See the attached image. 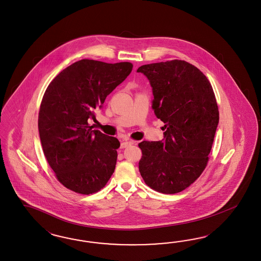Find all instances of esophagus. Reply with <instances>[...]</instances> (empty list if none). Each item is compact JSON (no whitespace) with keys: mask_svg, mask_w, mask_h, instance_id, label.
Wrapping results in <instances>:
<instances>
[{"mask_svg":"<svg viewBox=\"0 0 261 261\" xmlns=\"http://www.w3.org/2000/svg\"><path fill=\"white\" fill-rule=\"evenodd\" d=\"M134 142V141H132V140H125V141L121 142V148H124V147H126L128 145H131Z\"/></svg>","mask_w":261,"mask_h":261,"instance_id":"esophagus-1","label":"esophagus"}]
</instances>
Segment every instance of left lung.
Segmentation results:
<instances>
[{
    "mask_svg": "<svg viewBox=\"0 0 261 261\" xmlns=\"http://www.w3.org/2000/svg\"><path fill=\"white\" fill-rule=\"evenodd\" d=\"M150 81L152 108L164 123L165 139L139 143L144 182L161 193L181 192L204 171L219 121L214 89L205 74L185 60L142 65Z\"/></svg>",
    "mask_w": 261,
    "mask_h": 261,
    "instance_id": "obj_1",
    "label": "left lung"
}]
</instances>
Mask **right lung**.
Wrapping results in <instances>:
<instances>
[{
    "label": "right lung",
    "mask_w": 261,
    "mask_h": 261,
    "mask_svg": "<svg viewBox=\"0 0 261 261\" xmlns=\"http://www.w3.org/2000/svg\"><path fill=\"white\" fill-rule=\"evenodd\" d=\"M133 69L130 62L105 63L82 59L58 73L40 105V140L56 179L68 190L93 194L103 189L115 170L120 143L92 130L88 119Z\"/></svg>",
    "instance_id": "1"
}]
</instances>
